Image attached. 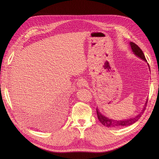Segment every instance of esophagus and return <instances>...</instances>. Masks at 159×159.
<instances>
[{
  "instance_id": "esophagus-1",
  "label": "esophagus",
  "mask_w": 159,
  "mask_h": 159,
  "mask_svg": "<svg viewBox=\"0 0 159 159\" xmlns=\"http://www.w3.org/2000/svg\"><path fill=\"white\" fill-rule=\"evenodd\" d=\"M77 84L79 87L86 86V85L87 84V82L84 79H79L77 82Z\"/></svg>"
}]
</instances>
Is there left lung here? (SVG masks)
I'll return each mask as SVG.
<instances>
[{
	"label": "left lung",
	"instance_id": "1",
	"mask_svg": "<svg viewBox=\"0 0 159 159\" xmlns=\"http://www.w3.org/2000/svg\"><path fill=\"white\" fill-rule=\"evenodd\" d=\"M130 46H131V49H132V51H133V53H134L137 56H138L139 57L142 58V59H143V60H144L146 62H147L143 52L142 51V49L135 43H132V42H131V43H130ZM148 66H149V64H148ZM148 101V99L147 100L146 102L145 106L144 107L143 110L142 111L139 115H137L136 116H135V117H133V118L128 119H125V120H113V119H108L107 117H106L105 116H104L103 115L101 114V113L99 111L97 107L96 108V111H97L98 119L99 120L100 122H101V124L103 125V126H105L106 127L120 128V127H123V126H130V125H131L133 124H134L135 122H136L140 118L141 115H143V112L146 110V107L147 106Z\"/></svg>",
	"mask_w": 159,
	"mask_h": 159
}]
</instances>
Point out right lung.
<instances>
[{"mask_svg":"<svg viewBox=\"0 0 159 159\" xmlns=\"http://www.w3.org/2000/svg\"><path fill=\"white\" fill-rule=\"evenodd\" d=\"M64 104H59L58 105V113H61V115H63L64 114V112H62V111H64L63 110H64Z\"/></svg>","mask_w":159,"mask_h":159,"instance_id":"1","label":"right lung"}]
</instances>
